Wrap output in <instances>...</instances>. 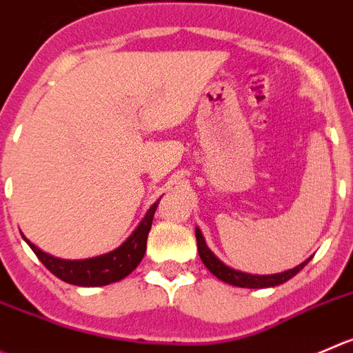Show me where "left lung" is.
<instances>
[{"mask_svg": "<svg viewBox=\"0 0 353 353\" xmlns=\"http://www.w3.org/2000/svg\"><path fill=\"white\" fill-rule=\"evenodd\" d=\"M196 239H197V251H199V256L203 260V263L206 265L208 270L218 277L220 281L227 284H232V286L237 288H250V290H258V288H274L279 286V284H284L286 281H290L291 277L298 274L305 265L310 261L305 260L303 263H300L298 267L290 268L286 272H281V274H270V275H253V274H246V272H239L236 268H230L223 263V261L218 260L214 256L213 251L206 246V241H204L203 232L196 227Z\"/></svg>", "mask_w": 353, "mask_h": 353, "instance_id": "8db88e82", "label": "left lung"}]
</instances>
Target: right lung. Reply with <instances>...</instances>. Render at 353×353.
<instances>
[{
    "label": "right lung",
    "instance_id": "obj_1",
    "mask_svg": "<svg viewBox=\"0 0 353 353\" xmlns=\"http://www.w3.org/2000/svg\"><path fill=\"white\" fill-rule=\"evenodd\" d=\"M157 204H159V201L150 206V210L142 218L139 227L133 230L132 236L124 241L119 248H116L110 253L100 254V256L95 258H86V260H62V258H55L52 254L45 253L38 246H34L31 241H28L23 236L22 237L31 246V250L34 251L39 261L53 275H57L60 281H63V283L85 288L107 286V284L124 279L142 261L147 248V236H149V230L152 227V218L154 213H156Z\"/></svg>",
    "mask_w": 353,
    "mask_h": 353
}]
</instances>
